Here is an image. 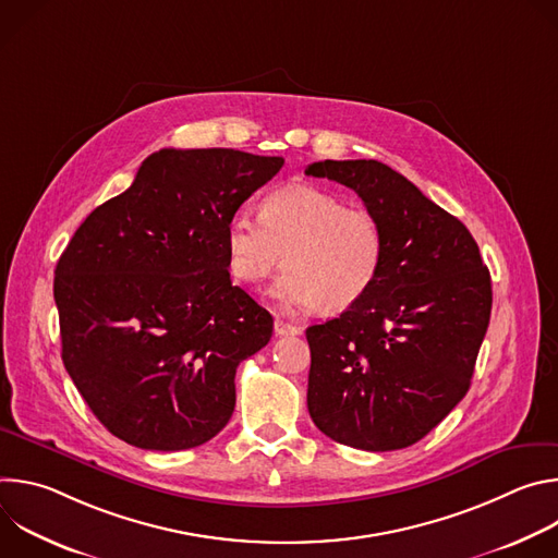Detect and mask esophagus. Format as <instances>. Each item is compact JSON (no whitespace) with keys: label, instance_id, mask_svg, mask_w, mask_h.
Here are the masks:
<instances>
[{"label":"esophagus","instance_id":"obj_1","mask_svg":"<svg viewBox=\"0 0 558 558\" xmlns=\"http://www.w3.org/2000/svg\"><path fill=\"white\" fill-rule=\"evenodd\" d=\"M274 331H276V336H298L302 329H300L298 325H293V323H287V320H282V317H276V323H274Z\"/></svg>","mask_w":558,"mask_h":558}]
</instances>
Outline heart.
<instances>
[{
    "mask_svg": "<svg viewBox=\"0 0 558 558\" xmlns=\"http://www.w3.org/2000/svg\"><path fill=\"white\" fill-rule=\"evenodd\" d=\"M229 274L258 287L284 263L274 287L284 306L347 311L373 289L386 258V233L375 211L315 185L271 192L260 216L238 209L225 225ZM288 260H283V256Z\"/></svg>",
    "mask_w": 558,
    "mask_h": 558,
    "instance_id": "obj_1",
    "label": "heart"
}]
</instances>
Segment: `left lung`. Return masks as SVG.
<instances>
[{
  "instance_id": "8db88e82",
  "label": "left lung",
  "mask_w": 558,
  "mask_h": 558,
  "mask_svg": "<svg viewBox=\"0 0 558 558\" xmlns=\"http://www.w3.org/2000/svg\"><path fill=\"white\" fill-rule=\"evenodd\" d=\"M304 172L351 187L386 233L364 300L306 329L308 415L344 446H413L470 388L490 323V271L465 225L388 166L360 158Z\"/></svg>"
}]
</instances>
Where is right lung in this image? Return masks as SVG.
Here are the masks:
<instances>
[{
	"label": "right lung",
	"mask_w": 558,
	"mask_h": 558,
	"mask_svg": "<svg viewBox=\"0 0 558 558\" xmlns=\"http://www.w3.org/2000/svg\"><path fill=\"white\" fill-rule=\"evenodd\" d=\"M284 166L241 149H158L99 205L54 269L61 360L95 417L145 450L216 437L235 368L274 317L227 271L225 225Z\"/></svg>",
	"instance_id": "1"
}]
</instances>
